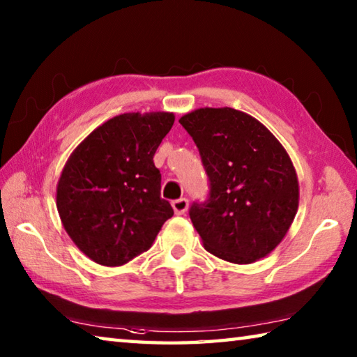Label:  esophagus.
I'll return each mask as SVG.
<instances>
[{"instance_id":"34e87169","label":"esophagus","mask_w":357,"mask_h":357,"mask_svg":"<svg viewBox=\"0 0 357 357\" xmlns=\"http://www.w3.org/2000/svg\"><path fill=\"white\" fill-rule=\"evenodd\" d=\"M172 206L174 209V213L181 215V214H185L187 208H189V202H187V198H179V200H174L172 203Z\"/></svg>"}]
</instances>
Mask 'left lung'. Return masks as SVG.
<instances>
[{"label": "left lung", "mask_w": 357, "mask_h": 357, "mask_svg": "<svg viewBox=\"0 0 357 357\" xmlns=\"http://www.w3.org/2000/svg\"><path fill=\"white\" fill-rule=\"evenodd\" d=\"M179 123L209 178L208 202L193 203L189 213L204 249L236 264L269 255L299 206L298 174L287 149L258 119L229 107L197 108Z\"/></svg>", "instance_id": "8db88e82"}]
</instances>
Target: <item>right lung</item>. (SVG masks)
I'll return each mask as SVG.
<instances>
[{"label": "right lung", "mask_w": 357, "mask_h": 357, "mask_svg": "<svg viewBox=\"0 0 357 357\" xmlns=\"http://www.w3.org/2000/svg\"><path fill=\"white\" fill-rule=\"evenodd\" d=\"M170 112L118 114L72 151L56 185L66 233L94 263L114 268L146 252L173 208L160 198L153 157Z\"/></svg>", "instance_id": "1"}]
</instances>
